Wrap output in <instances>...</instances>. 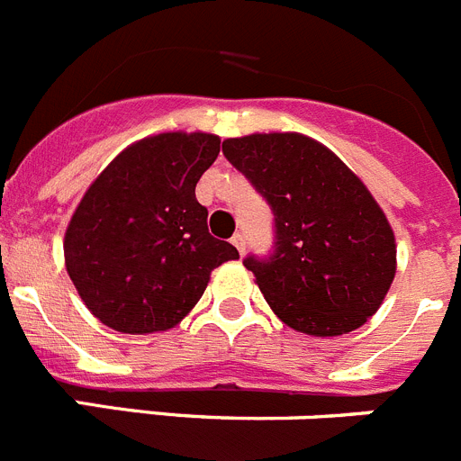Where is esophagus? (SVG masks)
Segmentation results:
<instances>
[{
    "instance_id": "obj_1",
    "label": "esophagus",
    "mask_w": 461,
    "mask_h": 461,
    "mask_svg": "<svg viewBox=\"0 0 461 461\" xmlns=\"http://www.w3.org/2000/svg\"><path fill=\"white\" fill-rule=\"evenodd\" d=\"M231 246H234L236 250H239L240 255H243V252H246V236H243V234H234V239H231Z\"/></svg>"
}]
</instances>
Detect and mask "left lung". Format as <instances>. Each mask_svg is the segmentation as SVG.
I'll list each match as a JSON object with an SVG mask.
<instances>
[{"label":"left lung","instance_id":"1","mask_svg":"<svg viewBox=\"0 0 461 461\" xmlns=\"http://www.w3.org/2000/svg\"><path fill=\"white\" fill-rule=\"evenodd\" d=\"M222 153L276 215L273 257L243 261L273 312L314 338L360 329L397 271L395 234L367 185L301 132L230 138Z\"/></svg>","mask_w":461,"mask_h":461}]
</instances>
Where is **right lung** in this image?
I'll use <instances>...</instances> for the list:
<instances>
[{
  "instance_id": "1",
  "label": "right lung",
  "mask_w": 461,
  "mask_h": 461,
  "mask_svg": "<svg viewBox=\"0 0 461 461\" xmlns=\"http://www.w3.org/2000/svg\"><path fill=\"white\" fill-rule=\"evenodd\" d=\"M221 153L211 132L138 140L86 188L64 236L66 271L94 317L119 333L174 329L211 271L239 250L206 227L194 185Z\"/></svg>"
}]
</instances>
